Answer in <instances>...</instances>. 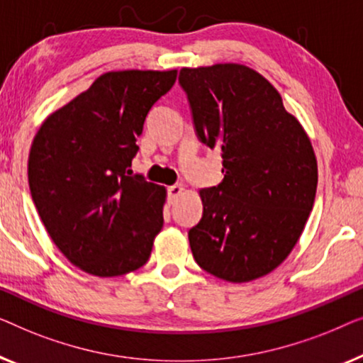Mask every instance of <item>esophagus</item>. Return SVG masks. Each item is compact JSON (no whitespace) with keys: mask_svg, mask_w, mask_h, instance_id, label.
<instances>
[{"mask_svg":"<svg viewBox=\"0 0 363 363\" xmlns=\"http://www.w3.org/2000/svg\"><path fill=\"white\" fill-rule=\"evenodd\" d=\"M182 191H184V187L181 186V184H174V186L167 187V197H169L171 202H174L176 199L181 196Z\"/></svg>","mask_w":363,"mask_h":363,"instance_id":"34e87169","label":"esophagus"}]
</instances>
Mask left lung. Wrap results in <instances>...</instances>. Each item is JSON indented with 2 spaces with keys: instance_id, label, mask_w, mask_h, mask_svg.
Here are the masks:
<instances>
[{
  "instance_id": "1",
  "label": "left lung",
  "mask_w": 363,
  "mask_h": 363,
  "mask_svg": "<svg viewBox=\"0 0 363 363\" xmlns=\"http://www.w3.org/2000/svg\"><path fill=\"white\" fill-rule=\"evenodd\" d=\"M199 141L222 152L223 179L201 191L202 218L189 230L199 267L245 283L273 272L304 230L318 161L278 90L240 64L181 69Z\"/></svg>"
}]
</instances>
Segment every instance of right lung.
<instances>
[{"label": "right lung", "instance_id": "right-lung-1", "mask_svg": "<svg viewBox=\"0 0 363 363\" xmlns=\"http://www.w3.org/2000/svg\"><path fill=\"white\" fill-rule=\"evenodd\" d=\"M176 75H100L34 138L28 161L33 202L52 242L85 273L120 277L150 259L164 223L166 189L128 167L147 113Z\"/></svg>", "mask_w": 363, "mask_h": 363}]
</instances>
